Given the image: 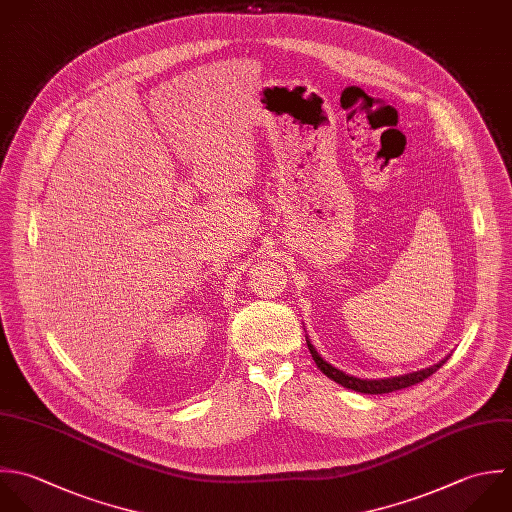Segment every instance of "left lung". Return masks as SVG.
I'll use <instances>...</instances> for the list:
<instances>
[{
	"instance_id": "obj_1",
	"label": "left lung",
	"mask_w": 512,
	"mask_h": 512,
	"mask_svg": "<svg viewBox=\"0 0 512 512\" xmlns=\"http://www.w3.org/2000/svg\"><path fill=\"white\" fill-rule=\"evenodd\" d=\"M307 347L313 355V361L317 363V367L335 383L343 385L345 389H351V391H357V393H365V395H383V393H393V391H401V389H407L411 385H417L421 381H425L427 377H431L433 373H437L447 361L451 355H447L443 361H439L437 365L433 367H427V369H421V371H415V373H407V375H399V377H389V379H359V377H353L349 373H343L341 369L333 367L331 363H327L319 353L317 349L311 345L309 337H307Z\"/></svg>"
}]
</instances>
